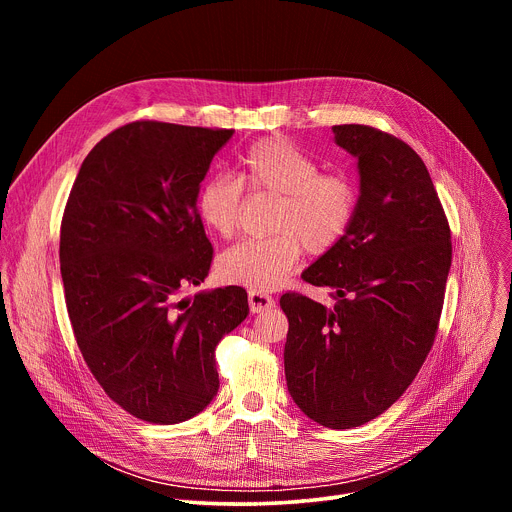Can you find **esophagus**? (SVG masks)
Instances as JSON below:
<instances>
[{
	"mask_svg": "<svg viewBox=\"0 0 512 512\" xmlns=\"http://www.w3.org/2000/svg\"><path fill=\"white\" fill-rule=\"evenodd\" d=\"M275 306V300L267 294H261V291H249V308L253 314L271 310Z\"/></svg>",
	"mask_w": 512,
	"mask_h": 512,
	"instance_id": "esophagus-1",
	"label": "esophagus"
}]
</instances>
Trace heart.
Here are the masks:
<instances>
[{
    "instance_id": "b5f03b06",
    "label": "heart",
    "mask_w": 512,
    "mask_h": 512,
    "mask_svg": "<svg viewBox=\"0 0 512 512\" xmlns=\"http://www.w3.org/2000/svg\"><path fill=\"white\" fill-rule=\"evenodd\" d=\"M243 188L279 196L265 239H245L216 261L223 281L271 291L296 269L302 249L314 255L330 251L348 231L356 210V188L348 176L320 174L314 158L279 137L257 141L241 158L237 176H214L196 192L202 225L229 239L239 221Z\"/></svg>"
}]
</instances>
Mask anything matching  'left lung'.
<instances>
[{
  "label": "left lung",
  "mask_w": 512,
  "mask_h": 512,
  "mask_svg": "<svg viewBox=\"0 0 512 512\" xmlns=\"http://www.w3.org/2000/svg\"><path fill=\"white\" fill-rule=\"evenodd\" d=\"M356 158L358 200L344 237L304 281L330 287L332 310L283 294L287 391L316 423L350 429L387 411L431 350L452 265L450 225L423 160L369 125H334Z\"/></svg>",
  "instance_id": "8db88e82"
}]
</instances>
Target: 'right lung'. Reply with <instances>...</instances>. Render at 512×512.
Here are the masks:
<instances>
[{"label": "right lung", "mask_w": 512, "mask_h": 512, "mask_svg": "<svg viewBox=\"0 0 512 512\" xmlns=\"http://www.w3.org/2000/svg\"><path fill=\"white\" fill-rule=\"evenodd\" d=\"M233 129L135 121L103 137L72 184L60 273L77 344L103 391L172 425L216 397V344L249 314L237 285L198 291L212 247L196 192Z\"/></svg>", "instance_id": "right-lung-1"}]
</instances>
